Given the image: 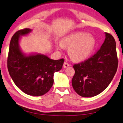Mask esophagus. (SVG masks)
Segmentation results:
<instances>
[{"instance_id":"34e87169","label":"esophagus","mask_w":123,"mask_h":123,"mask_svg":"<svg viewBox=\"0 0 123 123\" xmlns=\"http://www.w3.org/2000/svg\"><path fill=\"white\" fill-rule=\"evenodd\" d=\"M69 66H70V64H69V63H68V62H65L64 63H63V68H66Z\"/></svg>"}]
</instances>
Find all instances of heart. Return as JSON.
<instances>
[{"mask_svg":"<svg viewBox=\"0 0 123 123\" xmlns=\"http://www.w3.org/2000/svg\"><path fill=\"white\" fill-rule=\"evenodd\" d=\"M95 43V39L92 35L84 32H77L63 38L61 45H57V48H68V54L71 58L80 61L91 54Z\"/></svg>","mask_w":123,"mask_h":123,"instance_id":"obj_1","label":"heart"}]
</instances>
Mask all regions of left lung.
Here are the masks:
<instances>
[{
  "label": "left lung",
  "instance_id": "left-lung-1",
  "mask_svg": "<svg viewBox=\"0 0 123 123\" xmlns=\"http://www.w3.org/2000/svg\"><path fill=\"white\" fill-rule=\"evenodd\" d=\"M105 39L94 55L74 64L75 73L72 80L73 88L80 96L93 97L107 88L116 73L118 66L116 42L105 32Z\"/></svg>",
  "mask_w": 123,
  "mask_h": 123
}]
</instances>
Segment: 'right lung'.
Segmentation results:
<instances>
[{"label":"right lung","instance_id":"1","mask_svg":"<svg viewBox=\"0 0 123 123\" xmlns=\"http://www.w3.org/2000/svg\"><path fill=\"white\" fill-rule=\"evenodd\" d=\"M31 31L29 29L20 30L12 37L7 68L15 84L22 92L31 96H42L53 86L54 73L62 69L64 59L51 60L42 54L23 55L19 49V37Z\"/></svg>","mask_w":123,"mask_h":123}]
</instances>
